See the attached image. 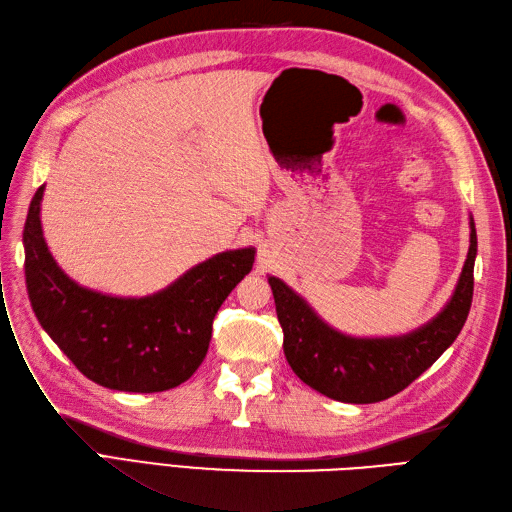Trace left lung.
I'll return each mask as SVG.
<instances>
[{
    "mask_svg": "<svg viewBox=\"0 0 512 512\" xmlns=\"http://www.w3.org/2000/svg\"><path fill=\"white\" fill-rule=\"evenodd\" d=\"M449 306L404 338L355 340L327 327L283 280L270 276L283 349L291 370L315 391L349 404H374L406 389L455 342L472 306L476 229Z\"/></svg>",
    "mask_w": 512,
    "mask_h": 512,
    "instance_id": "obj_1",
    "label": "left lung"
}]
</instances>
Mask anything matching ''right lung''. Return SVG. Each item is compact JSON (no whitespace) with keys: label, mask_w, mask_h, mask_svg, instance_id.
<instances>
[{"label":"right lung","mask_w":512,"mask_h":512,"mask_svg":"<svg viewBox=\"0 0 512 512\" xmlns=\"http://www.w3.org/2000/svg\"><path fill=\"white\" fill-rule=\"evenodd\" d=\"M40 187L23 229L25 280L31 308L59 349L89 381L131 393L178 387L208 353L212 321L255 251L214 255L151 298H110L78 287L46 249Z\"/></svg>","instance_id":"1"}]
</instances>
